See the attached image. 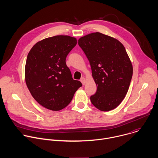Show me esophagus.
Here are the masks:
<instances>
[{"instance_id": "34e87169", "label": "esophagus", "mask_w": 158, "mask_h": 158, "mask_svg": "<svg viewBox=\"0 0 158 158\" xmlns=\"http://www.w3.org/2000/svg\"><path fill=\"white\" fill-rule=\"evenodd\" d=\"M81 82H82V84H83V85H84L85 84V82H86V79H85V78L84 77H82L81 79Z\"/></svg>"}]
</instances>
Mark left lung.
<instances>
[{
  "mask_svg": "<svg viewBox=\"0 0 158 158\" xmlns=\"http://www.w3.org/2000/svg\"><path fill=\"white\" fill-rule=\"evenodd\" d=\"M78 44L86 55L97 85L90 101L97 109L107 112L125 98L133 75V66L123 44L99 32L81 37Z\"/></svg>",
  "mask_w": 158,
  "mask_h": 158,
  "instance_id": "left-lung-1",
  "label": "left lung"
}]
</instances>
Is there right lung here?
Returning a JSON list of instances; mask_svg holds the SVG:
<instances>
[{
  "label": "right lung",
  "instance_id": "obj_1",
  "mask_svg": "<svg viewBox=\"0 0 158 158\" xmlns=\"http://www.w3.org/2000/svg\"><path fill=\"white\" fill-rule=\"evenodd\" d=\"M77 39L56 35L38 41L29 51L25 68L27 86L35 100L44 108L59 111L67 107L82 86L74 80L66 63Z\"/></svg>",
  "mask_w": 158,
  "mask_h": 158
}]
</instances>
